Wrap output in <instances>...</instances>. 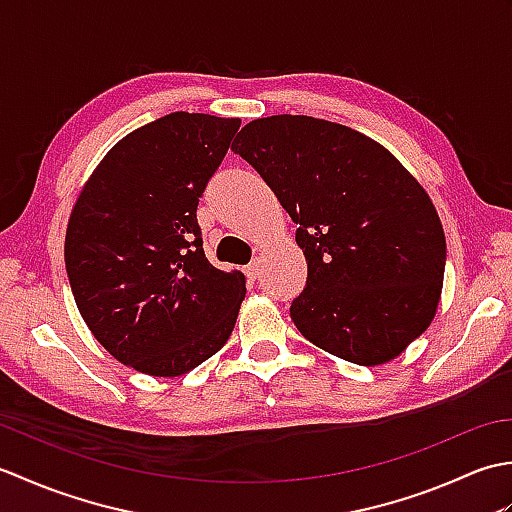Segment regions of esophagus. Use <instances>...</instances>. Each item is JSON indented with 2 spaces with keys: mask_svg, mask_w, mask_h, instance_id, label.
Wrapping results in <instances>:
<instances>
[{
  "mask_svg": "<svg viewBox=\"0 0 512 512\" xmlns=\"http://www.w3.org/2000/svg\"><path fill=\"white\" fill-rule=\"evenodd\" d=\"M244 273H246V277H248L250 281H255V279L259 277V262H250V264L244 268Z\"/></svg>",
  "mask_w": 512,
  "mask_h": 512,
  "instance_id": "1",
  "label": "esophagus"
}]
</instances>
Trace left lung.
<instances>
[{
    "instance_id": "obj_1",
    "label": "left lung",
    "mask_w": 512,
    "mask_h": 512,
    "mask_svg": "<svg viewBox=\"0 0 512 512\" xmlns=\"http://www.w3.org/2000/svg\"><path fill=\"white\" fill-rule=\"evenodd\" d=\"M297 224L308 281L290 319L321 350L380 365L436 317L447 242L418 180L354 129L312 116L250 121L231 147Z\"/></svg>"
}]
</instances>
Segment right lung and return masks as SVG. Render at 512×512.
<instances>
[{"label":"right lung","instance_id":"1","mask_svg":"<svg viewBox=\"0 0 512 512\" xmlns=\"http://www.w3.org/2000/svg\"><path fill=\"white\" fill-rule=\"evenodd\" d=\"M239 118L173 112L107 151L76 200L65 270L83 321L116 361L180 376L231 336L246 279L204 255L198 204Z\"/></svg>","mask_w":512,"mask_h":512}]
</instances>
